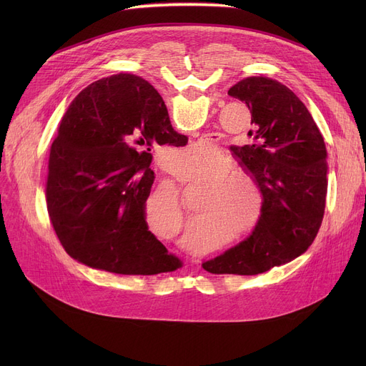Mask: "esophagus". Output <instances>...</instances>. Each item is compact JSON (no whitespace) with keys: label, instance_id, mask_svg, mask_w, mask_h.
Masks as SVG:
<instances>
[{"label":"esophagus","instance_id":"obj_1","mask_svg":"<svg viewBox=\"0 0 366 366\" xmlns=\"http://www.w3.org/2000/svg\"><path fill=\"white\" fill-rule=\"evenodd\" d=\"M189 262H191V264H197L199 261H197L196 258H191V259H189Z\"/></svg>","mask_w":366,"mask_h":366}]
</instances>
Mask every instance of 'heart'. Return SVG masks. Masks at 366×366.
I'll use <instances>...</instances> for the list:
<instances>
[{"label": "heart", "mask_w": 366, "mask_h": 366, "mask_svg": "<svg viewBox=\"0 0 366 366\" xmlns=\"http://www.w3.org/2000/svg\"><path fill=\"white\" fill-rule=\"evenodd\" d=\"M206 147L194 144L179 149L173 159V167L184 169L204 157ZM188 182L203 185L200 200L194 206L179 236V243L194 252L209 247V237L218 224L228 229H237L239 237L255 234L265 219L267 199L259 179L222 151L203 160L187 178ZM145 219L154 233L178 232L184 221V207L175 191L160 189L152 193L145 203Z\"/></svg>", "instance_id": "heart-1"}]
</instances>
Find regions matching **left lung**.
Masks as SVG:
<instances>
[{
	"label": "left lung",
	"mask_w": 366,
	"mask_h": 366,
	"mask_svg": "<svg viewBox=\"0 0 366 366\" xmlns=\"http://www.w3.org/2000/svg\"><path fill=\"white\" fill-rule=\"evenodd\" d=\"M228 94L252 114L255 142L232 151L264 187L265 219L255 234L202 267L212 274L254 276L312 246L325 214L328 152L309 109L282 83L247 76Z\"/></svg>",
	"instance_id": "8db88e82"
}]
</instances>
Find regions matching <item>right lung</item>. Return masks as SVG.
Here are the masks:
<instances>
[{"label": "right lung", "instance_id": "add662e5", "mask_svg": "<svg viewBox=\"0 0 366 366\" xmlns=\"http://www.w3.org/2000/svg\"><path fill=\"white\" fill-rule=\"evenodd\" d=\"M185 145L159 92L117 74L87 86L61 120L49 156L47 212L66 254L94 270L152 276L181 267L148 232L151 148Z\"/></svg>", "mask_w": 366, "mask_h": 366}]
</instances>
